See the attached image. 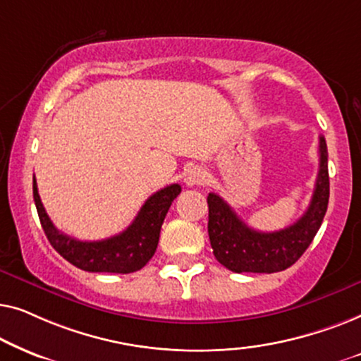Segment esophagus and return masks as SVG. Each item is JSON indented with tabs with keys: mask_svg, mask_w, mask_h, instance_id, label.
<instances>
[{
	"mask_svg": "<svg viewBox=\"0 0 361 361\" xmlns=\"http://www.w3.org/2000/svg\"><path fill=\"white\" fill-rule=\"evenodd\" d=\"M205 180V172L204 169H200V167H190L189 171L185 172V177H184V182L185 185L189 187H194V185H200L204 184Z\"/></svg>",
	"mask_w": 361,
	"mask_h": 361,
	"instance_id": "obj_1",
	"label": "esophagus"
}]
</instances>
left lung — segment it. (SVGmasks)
I'll return each instance as SVG.
<instances>
[{"label":"left lung","mask_w":361,"mask_h":361,"mask_svg":"<svg viewBox=\"0 0 361 361\" xmlns=\"http://www.w3.org/2000/svg\"><path fill=\"white\" fill-rule=\"evenodd\" d=\"M319 174L305 214L278 231L250 228L216 194H209V236L220 264L233 273H278L293 266L312 243L327 212L330 184L327 145L319 137Z\"/></svg>","instance_id":"8db88e82"}]
</instances>
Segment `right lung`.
I'll return each mask as SVG.
<instances>
[{
  "label": "right lung",
  "instance_id": "right-lung-1",
  "mask_svg": "<svg viewBox=\"0 0 361 361\" xmlns=\"http://www.w3.org/2000/svg\"><path fill=\"white\" fill-rule=\"evenodd\" d=\"M32 194L44 233L62 258L90 273L128 274L146 266L154 255L162 221L171 204L180 194V185L171 184L157 190L145 202L125 231L98 241L75 240L54 226L39 197L36 177L32 179Z\"/></svg>",
  "mask_w": 361,
  "mask_h": 361
}]
</instances>
